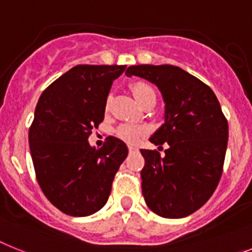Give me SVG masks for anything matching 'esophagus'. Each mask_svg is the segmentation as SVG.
<instances>
[{
	"label": "esophagus",
	"mask_w": 252,
	"mask_h": 252,
	"mask_svg": "<svg viewBox=\"0 0 252 252\" xmlns=\"http://www.w3.org/2000/svg\"><path fill=\"white\" fill-rule=\"evenodd\" d=\"M128 151H129V154H136V152H138V147H136V146H128Z\"/></svg>",
	"instance_id": "esophagus-1"
}]
</instances>
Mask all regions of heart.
<instances>
[{
	"instance_id": "obj_1",
	"label": "heart",
	"mask_w": 252,
	"mask_h": 252,
	"mask_svg": "<svg viewBox=\"0 0 252 252\" xmlns=\"http://www.w3.org/2000/svg\"><path fill=\"white\" fill-rule=\"evenodd\" d=\"M132 94L134 96V98L137 100V102L139 105H142V102L150 97H156L155 91L150 84L145 83V82H136L133 83L132 87ZM109 107V102L106 103V109ZM145 133V129L142 126H122L118 128L116 130V136L119 137L120 139L126 141L128 143H134L139 139V137L142 136Z\"/></svg>"
}]
</instances>
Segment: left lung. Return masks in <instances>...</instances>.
I'll list each match as a JSON object with an SVG mask.
<instances>
[{"label":"left lung","instance_id":"left-lung-1","mask_svg":"<svg viewBox=\"0 0 252 252\" xmlns=\"http://www.w3.org/2000/svg\"><path fill=\"white\" fill-rule=\"evenodd\" d=\"M126 77L143 78L158 87L165 102L164 124L150 138L161 147L141 150L142 194L155 214L188 217L214 193L223 172L228 122L210 87L173 65H133Z\"/></svg>","mask_w":252,"mask_h":252}]
</instances>
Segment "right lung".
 Segmentation results:
<instances>
[{"instance_id": "right-lung-1", "label": "right lung", "mask_w": 252, "mask_h": 252, "mask_svg": "<svg viewBox=\"0 0 252 252\" xmlns=\"http://www.w3.org/2000/svg\"><path fill=\"white\" fill-rule=\"evenodd\" d=\"M126 65H77L43 91L29 129L35 177L60 211L87 217L102 209L114 177L128 156L122 139L107 137L101 149L88 142L103 120L110 88Z\"/></svg>"}]
</instances>
